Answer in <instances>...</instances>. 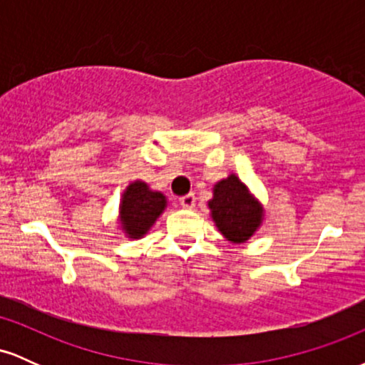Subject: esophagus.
Returning a JSON list of instances; mask_svg holds the SVG:
<instances>
[{
	"mask_svg": "<svg viewBox=\"0 0 365 365\" xmlns=\"http://www.w3.org/2000/svg\"><path fill=\"white\" fill-rule=\"evenodd\" d=\"M180 206L185 207V209L194 207L195 206V195L194 194H188V195L180 197Z\"/></svg>",
	"mask_w": 365,
	"mask_h": 365,
	"instance_id": "obj_1",
	"label": "esophagus"
}]
</instances>
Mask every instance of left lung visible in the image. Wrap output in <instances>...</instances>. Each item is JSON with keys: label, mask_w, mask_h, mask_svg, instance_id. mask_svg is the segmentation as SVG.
Wrapping results in <instances>:
<instances>
[{"label": "left lung", "mask_w": 365, "mask_h": 365, "mask_svg": "<svg viewBox=\"0 0 365 365\" xmlns=\"http://www.w3.org/2000/svg\"><path fill=\"white\" fill-rule=\"evenodd\" d=\"M209 209L217 230L233 244L249 240L262 221V206L235 175L216 183Z\"/></svg>", "instance_id": "left-lung-1"}]
</instances>
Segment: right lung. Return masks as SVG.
I'll list each match as a JSON object with an SVG mask.
<instances>
[{"mask_svg": "<svg viewBox=\"0 0 365 365\" xmlns=\"http://www.w3.org/2000/svg\"><path fill=\"white\" fill-rule=\"evenodd\" d=\"M165 207L166 197L161 192L149 190L144 182L130 183L120 204V221L125 233L130 238L144 237Z\"/></svg>", "mask_w": 365, "mask_h": 365, "instance_id": "right-lung-1", "label": "right lung"}]
</instances>
